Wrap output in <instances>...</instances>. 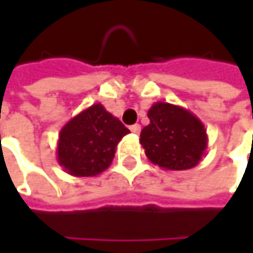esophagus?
<instances>
[{
    "mask_svg": "<svg viewBox=\"0 0 253 253\" xmlns=\"http://www.w3.org/2000/svg\"><path fill=\"white\" fill-rule=\"evenodd\" d=\"M130 130H131V133L139 134L140 133V125H133V126L130 127Z\"/></svg>",
    "mask_w": 253,
    "mask_h": 253,
    "instance_id": "obj_1",
    "label": "esophagus"
}]
</instances>
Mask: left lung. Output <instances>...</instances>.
Instances as JSON below:
<instances>
[{
	"mask_svg": "<svg viewBox=\"0 0 253 253\" xmlns=\"http://www.w3.org/2000/svg\"><path fill=\"white\" fill-rule=\"evenodd\" d=\"M148 117L149 125L140 131V145L151 163L171 171L189 170L201 163L208 134L193 113L180 105L155 102Z\"/></svg>",
	"mask_w": 253,
	"mask_h": 253,
	"instance_id": "left-lung-1",
	"label": "left lung"
}]
</instances>
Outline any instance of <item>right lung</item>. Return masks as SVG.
<instances>
[{"label":"right lung","instance_id":"add662e5","mask_svg":"<svg viewBox=\"0 0 253 253\" xmlns=\"http://www.w3.org/2000/svg\"><path fill=\"white\" fill-rule=\"evenodd\" d=\"M128 133L102 104H93L60 130L57 161L72 176H96L111 166L119 142Z\"/></svg>","mask_w":253,"mask_h":253}]
</instances>
